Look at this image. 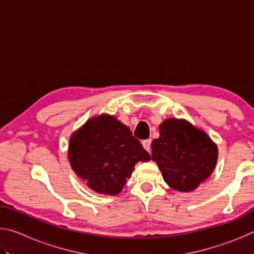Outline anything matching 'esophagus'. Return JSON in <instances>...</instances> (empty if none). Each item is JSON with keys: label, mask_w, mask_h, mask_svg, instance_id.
Here are the masks:
<instances>
[{"label": "esophagus", "mask_w": 254, "mask_h": 254, "mask_svg": "<svg viewBox=\"0 0 254 254\" xmlns=\"http://www.w3.org/2000/svg\"><path fill=\"white\" fill-rule=\"evenodd\" d=\"M142 145H143V148L147 150L148 152H150V150H151V139H148V140L142 141Z\"/></svg>", "instance_id": "obj_1"}]
</instances>
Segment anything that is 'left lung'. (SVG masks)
Masks as SVG:
<instances>
[{"label":"left lung","instance_id":"left-lung-1","mask_svg":"<svg viewBox=\"0 0 254 254\" xmlns=\"http://www.w3.org/2000/svg\"><path fill=\"white\" fill-rule=\"evenodd\" d=\"M159 131L160 136L151 144V158L163 180L178 191H192L212 175L217 161V145L186 120L167 119Z\"/></svg>","mask_w":254,"mask_h":254}]
</instances>
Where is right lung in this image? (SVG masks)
Returning <instances> with one entry per match:
<instances>
[{"mask_svg":"<svg viewBox=\"0 0 254 254\" xmlns=\"http://www.w3.org/2000/svg\"><path fill=\"white\" fill-rule=\"evenodd\" d=\"M68 159L92 190L115 196L131 177L135 163L151 157L128 127L112 115L101 114L72 133Z\"/></svg>","mask_w":254,"mask_h":254,"instance_id":"add662e5","label":"right lung"}]
</instances>
